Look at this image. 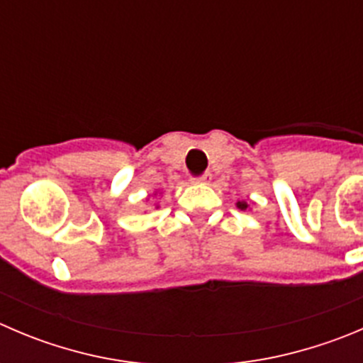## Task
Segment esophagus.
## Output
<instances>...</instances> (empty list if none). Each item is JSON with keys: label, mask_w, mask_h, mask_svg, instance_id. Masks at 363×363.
<instances>
[{"label": "esophagus", "mask_w": 363, "mask_h": 363, "mask_svg": "<svg viewBox=\"0 0 363 363\" xmlns=\"http://www.w3.org/2000/svg\"><path fill=\"white\" fill-rule=\"evenodd\" d=\"M208 179H210V174H203V176H199V178H191V184H194V185L206 184Z\"/></svg>", "instance_id": "34e87169"}]
</instances>
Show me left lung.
<instances>
[{"label":"left lung","mask_w":363,"mask_h":363,"mask_svg":"<svg viewBox=\"0 0 363 363\" xmlns=\"http://www.w3.org/2000/svg\"><path fill=\"white\" fill-rule=\"evenodd\" d=\"M235 205H237V208L244 210V212H246V210H251V203L246 201V199H239V201H237Z\"/></svg>","instance_id":"obj_1"}]
</instances>
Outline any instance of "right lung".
<instances>
[{"label": "right lung", "instance_id": "obj_1", "mask_svg": "<svg viewBox=\"0 0 363 363\" xmlns=\"http://www.w3.org/2000/svg\"><path fill=\"white\" fill-rule=\"evenodd\" d=\"M157 194H160V191H155V192H153V196H151V198H155V196H157ZM155 208H158V205H155Z\"/></svg>", "mask_w": 363, "mask_h": 363}]
</instances>
